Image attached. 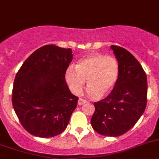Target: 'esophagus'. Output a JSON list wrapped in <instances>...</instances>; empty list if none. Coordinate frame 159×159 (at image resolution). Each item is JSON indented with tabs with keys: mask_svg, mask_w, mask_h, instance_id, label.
<instances>
[{
	"mask_svg": "<svg viewBox=\"0 0 159 159\" xmlns=\"http://www.w3.org/2000/svg\"><path fill=\"white\" fill-rule=\"evenodd\" d=\"M85 102H86L85 100L82 99V98H80V99H79V101H78V105H84Z\"/></svg>",
	"mask_w": 159,
	"mask_h": 159,
	"instance_id": "34e87169",
	"label": "esophagus"
}]
</instances>
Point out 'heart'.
I'll list each match as a JSON object with an SVG mask.
<instances>
[{
    "instance_id": "1",
    "label": "heart",
    "mask_w": 159,
    "mask_h": 159,
    "mask_svg": "<svg viewBox=\"0 0 159 159\" xmlns=\"http://www.w3.org/2000/svg\"><path fill=\"white\" fill-rule=\"evenodd\" d=\"M119 73V62L114 56L91 53L79 60L76 66L67 68L66 80L71 91L80 95L87 80V95L98 98L111 93L117 83Z\"/></svg>"
}]
</instances>
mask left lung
Masks as SVG:
<instances>
[{"label": "left lung", "instance_id": "obj_1", "mask_svg": "<svg viewBox=\"0 0 159 159\" xmlns=\"http://www.w3.org/2000/svg\"><path fill=\"white\" fill-rule=\"evenodd\" d=\"M119 62V73L114 89L105 98L94 102L91 126L103 136L118 137L137 123L147 105L148 81L141 65L125 48L111 45Z\"/></svg>", "mask_w": 159, "mask_h": 159}]
</instances>
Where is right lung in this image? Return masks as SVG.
<instances>
[{
  "label": "right lung",
  "instance_id": "1",
  "mask_svg": "<svg viewBox=\"0 0 159 159\" xmlns=\"http://www.w3.org/2000/svg\"><path fill=\"white\" fill-rule=\"evenodd\" d=\"M72 60L71 48L45 45L24 61L16 75L12 105L24 129L39 137H52L67 127L79 98L66 82Z\"/></svg>",
  "mask_w": 159,
  "mask_h": 159
}]
</instances>
